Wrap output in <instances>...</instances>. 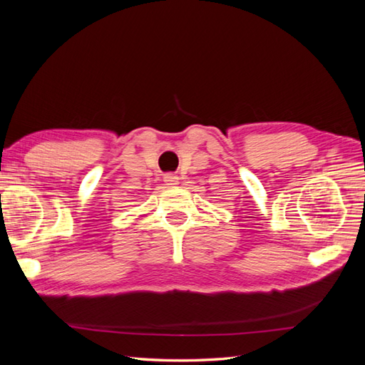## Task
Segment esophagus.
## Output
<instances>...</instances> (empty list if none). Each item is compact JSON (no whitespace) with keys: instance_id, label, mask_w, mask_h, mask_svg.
<instances>
[{"instance_id":"34e87169","label":"esophagus","mask_w":365,"mask_h":365,"mask_svg":"<svg viewBox=\"0 0 365 365\" xmlns=\"http://www.w3.org/2000/svg\"><path fill=\"white\" fill-rule=\"evenodd\" d=\"M164 182H165V185H169V187H175V185H178V176L176 175H173V173H168V175H164Z\"/></svg>"}]
</instances>
